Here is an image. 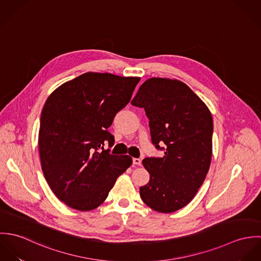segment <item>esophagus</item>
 <instances>
[{"label":"esophagus","instance_id":"esophagus-1","mask_svg":"<svg viewBox=\"0 0 261 261\" xmlns=\"http://www.w3.org/2000/svg\"><path fill=\"white\" fill-rule=\"evenodd\" d=\"M133 164L136 165V166H140L142 164V160L139 159V158H134L133 159Z\"/></svg>","mask_w":261,"mask_h":261}]
</instances>
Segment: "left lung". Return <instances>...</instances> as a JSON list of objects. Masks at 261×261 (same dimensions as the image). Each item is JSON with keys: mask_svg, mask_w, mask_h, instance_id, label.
I'll list each match as a JSON object with an SVG mask.
<instances>
[{"mask_svg": "<svg viewBox=\"0 0 261 261\" xmlns=\"http://www.w3.org/2000/svg\"><path fill=\"white\" fill-rule=\"evenodd\" d=\"M130 103L145 110L151 144L164 150L143 161L149 181L140 188L141 198L154 211L175 212L192 201L209 171L211 112L185 83L168 78L145 81Z\"/></svg>", "mask_w": 261, "mask_h": 261, "instance_id": "1", "label": "left lung"}]
</instances>
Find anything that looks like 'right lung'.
I'll list each match as a JSON object with an SVG mask.
<instances>
[{
	"instance_id": "obj_1",
	"label": "right lung",
	"mask_w": 261,
	"mask_h": 261,
	"mask_svg": "<svg viewBox=\"0 0 261 261\" xmlns=\"http://www.w3.org/2000/svg\"><path fill=\"white\" fill-rule=\"evenodd\" d=\"M140 79L87 72L47 98L38 140L41 166L52 192L67 206L95 209L132 165L129 155H114L103 146L108 142L112 148L114 138L109 127L129 102Z\"/></svg>"
}]
</instances>
